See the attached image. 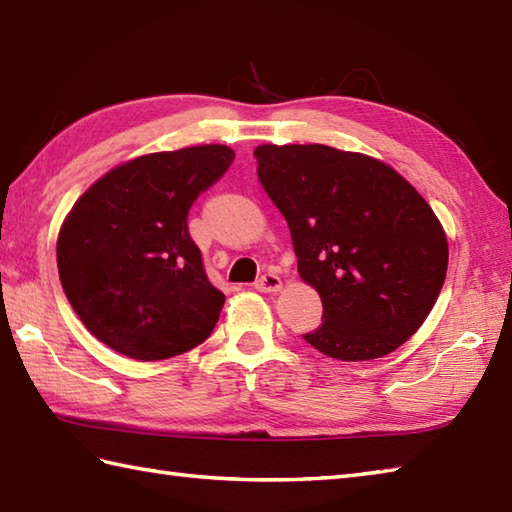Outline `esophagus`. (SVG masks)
Returning a JSON list of instances; mask_svg holds the SVG:
<instances>
[{"mask_svg":"<svg viewBox=\"0 0 512 512\" xmlns=\"http://www.w3.org/2000/svg\"><path fill=\"white\" fill-rule=\"evenodd\" d=\"M259 292H277L281 288V279L275 273H264L255 284Z\"/></svg>","mask_w":512,"mask_h":512,"instance_id":"1","label":"esophagus"}]
</instances>
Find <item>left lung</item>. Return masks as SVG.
Wrapping results in <instances>:
<instances>
[{"label":"left lung","mask_w":512,"mask_h":512,"mask_svg":"<svg viewBox=\"0 0 512 512\" xmlns=\"http://www.w3.org/2000/svg\"><path fill=\"white\" fill-rule=\"evenodd\" d=\"M257 176L286 217L323 323L306 343L339 361L380 358L427 319L449 244L422 195L385 162L325 145H262Z\"/></svg>","instance_id":"1"}]
</instances>
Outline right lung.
Here are the masks:
<instances>
[{"label": "right lung", "instance_id": "1", "mask_svg": "<svg viewBox=\"0 0 512 512\" xmlns=\"http://www.w3.org/2000/svg\"><path fill=\"white\" fill-rule=\"evenodd\" d=\"M235 160L224 145L140 156L94 182L57 239L59 279L96 339L162 361L209 339L224 295L204 273L187 217Z\"/></svg>", "mask_w": 512, "mask_h": 512}]
</instances>
